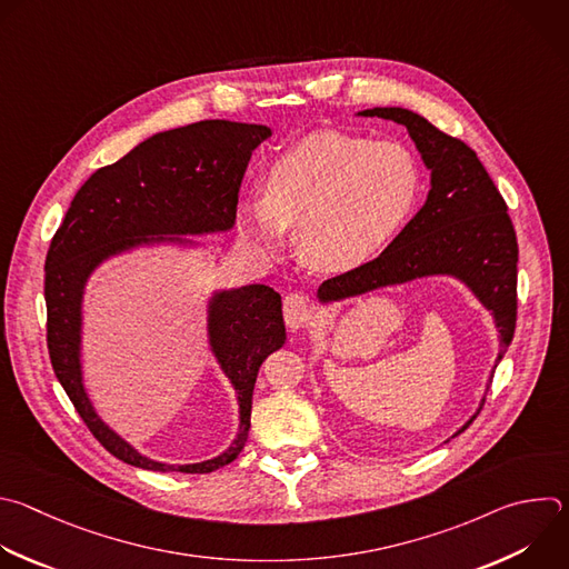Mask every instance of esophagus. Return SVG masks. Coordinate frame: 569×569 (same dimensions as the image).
<instances>
[{
    "mask_svg": "<svg viewBox=\"0 0 569 569\" xmlns=\"http://www.w3.org/2000/svg\"><path fill=\"white\" fill-rule=\"evenodd\" d=\"M310 301L308 297L299 295V292H292L283 299V319H286V326L290 330H299L303 328L308 321H310Z\"/></svg>",
    "mask_w": 569,
    "mask_h": 569,
    "instance_id": "obj_1",
    "label": "esophagus"
}]
</instances>
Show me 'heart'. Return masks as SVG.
Listing matches in <instances>:
<instances>
[{
	"mask_svg": "<svg viewBox=\"0 0 569 569\" xmlns=\"http://www.w3.org/2000/svg\"><path fill=\"white\" fill-rule=\"evenodd\" d=\"M420 189L418 160L405 144L319 131L266 167L261 197L239 201L237 226L261 259L277 257L286 230L299 228V248L310 266L346 272L400 234Z\"/></svg>",
	"mask_w": 569,
	"mask_h": 569,
	"instance_id": "heart-1",
	"label": "heart"
}]
</instances>
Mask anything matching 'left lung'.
<instances>
[{
  "label": "left lung",
  "mask_w": 569,
  "mask_h": 569,
  "mask_svg": "<svg viewBox=\"0 0 569 569\" xmlns=\"http://www.w3.org/2000/svg\"><path fill=\"white\" fill-rule=\"evenodd\" d=\"M363 118H385L407 127L425 167L431 189L420 212L370 263L328 279L317 290L319 306L357 299L385 288L420 279L449 277L462 283L476 301L491 312L500 350L493 368L511 343L516 328V263L518 243L507 206L478 160L462 140L442 133L425 116L405 107H372L357 111ZM493 368L485 387L489 391ZM476 413L451 436L462 433ZM449 442V440H447Z\"/></svg>",
  "instance_id": "left-lung-1"
}]
</instances>
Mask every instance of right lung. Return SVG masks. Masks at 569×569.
I'll use <instances>...</instances> for the list:
<instances>
[{
    "label": "right lung",
    "instance_id": "right-lung-1",
    "mask_svg": "<svg viewBox=\"0 0 569 569\" xmlns=\"http://www.w3.org/2000/svg\"><path fill=\"white\" fill-rule=\"evenodd\" d=\"M272 136L266 124L201 120L167 129L98 169L76 194L47 254L49 355L76 411L118 460L149 471L210 473L248 442L252 393L263 359L286 343L281 295L263 283L212 290L206 299L208 348L239 405L232 445L201 462L151 460L98 413L84 385V295L100 266L140 250H199L194 237L234 228L239 187L252 151Z\"/></svg>",
    "mask_w": 569,
    "mask_h": 569
}]
</instances>
